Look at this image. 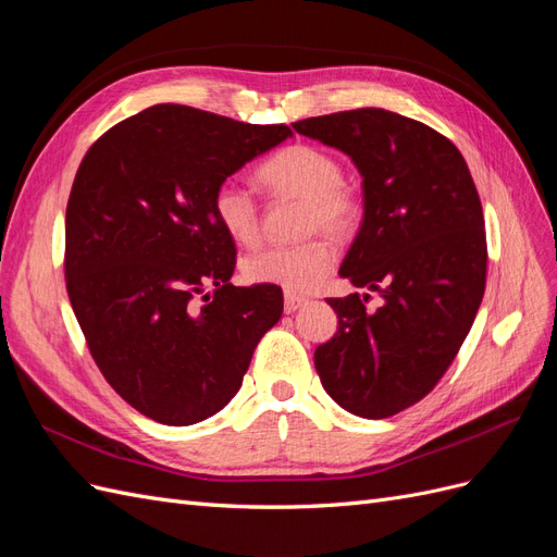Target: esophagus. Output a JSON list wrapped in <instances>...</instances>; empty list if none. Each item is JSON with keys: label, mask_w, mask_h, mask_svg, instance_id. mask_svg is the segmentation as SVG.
<instances>
[{"label": "esophagus", "mask_w": 557, "mask_h": 557, "mask_svg": "<svg viewBox=\"0 0 557 557\" xmlns=\"http://www.w3.org/2000/svg\"><path fill=\"white\" fill-rule=\"evenodd\" d=\"M305 301H307L305 295H297V293H288V290H285V295H283V309H285V313H293V311H297L301 305H305Z\"/></svg>", "instance_id": "34e87169"}]
</instances>
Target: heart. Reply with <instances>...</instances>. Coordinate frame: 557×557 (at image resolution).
Instances as JSON below:
<instances>
[{
  "label": "heart",
  "instance_id": "b5f03b06",
  "mask_svg": "<svg viewBox=\"0 0 557 557\" xmlns=\"http://www.w3.org/2000/svg\"><path fill=\"white\" fill-rule=\"evenodd\" d=\"M258 178L274 195L305 199V230H325L334 237L358 227L362 197L356 185L342 176V164L330 150L313 144H290L258 166ZM211 209L218 225L237 244H256L260 237V207L250 190L223 181L213 190ZM336 260L334 244L313 237L301 244H274L244 260L242 272L250 283H272L288 293H305L325 281Z\"/></svg>",
  "mask_w": 557,
  "mask_h": 557
}]
</instances>
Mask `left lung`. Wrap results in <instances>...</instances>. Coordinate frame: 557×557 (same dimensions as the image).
<instances>
[{
	"label": "left lung",
	"mask_w": 557,
	"mask_h": 557,
	"mask_svg": "<svg viewBox=\"0 0 557 557\" xmlns=\"http://www.w3.org/2000/svg\"><path fill=\"white\" fill-rule=\"evenodd\" d=\"M362 174L364 218L339 274L383 297H330L339 330L315 348L327 395L360 418H391L434 391L485 290L483 209L462 153L436 129L385 109L297 121Z\"/></svg>",
	"instance_id": "obj_1"
}]
</instances>
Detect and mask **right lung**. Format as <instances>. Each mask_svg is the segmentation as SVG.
I'll return each instance as SVG.
<instances>
[{
  "label": "right lung",
  "mask_w": 557,
  "mask_h": 557,
  "mask_svg": "<svg viewBox=\"0 0 557 557\" xmlns=\"http://www.w3.org/2000/svg\"><path fill=\"white\" fill-rule=\"evenodd\" d=\"M290 134L158 104L107 129L78 166L64 221L66 293L99 372L162 425L221 411L278 323V285L230 283L237 248L211 199Z\"/></svg>",
  "instance_id": "obj_1"
}]
</instances>
